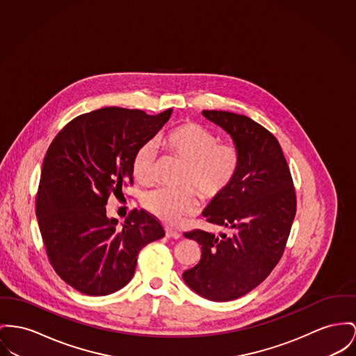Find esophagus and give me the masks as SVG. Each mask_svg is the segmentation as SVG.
<instances>
[{
	"mask_svg": "<svg viewBox=\"0 0 356 356\" xmlns=\"http://www.w3.org/2000/svg\"><path fill=\"white\" fill-rule=\"evenodd\" d=\"M165 232H166L167 237H172V238H179V237H181V234H179L178 231L171 229V228H166Z\"/></svg>",
	"mask_w": 356,
	"mask_h": 356,
	"instance_id": "esophagus-1",
	"label": "esophagus"
}]
</instances>
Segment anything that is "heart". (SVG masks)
I'll return each instance as SVG.
<instances>
[{
	"instance_id": "obj_1",
	"label": "heart",
	"mask_w": 356,
	"mask_h": 356,
	"mask_svg": "<svg viewBox=\"0 0 356 356\" xmlns=\"http://www.w3.org/2000/svg\"><path fill=\"white\" fill-rule=\"evenodd\" d=\"M167 152L182 161L181 177L184 189H154L144 193L143 207L156 218L175 224L195 208V193L204 201H212L229 189L241 168V151L235 143L218 142V136L198 122H184L159 138ZM158 148L144 142L132 159V174L144 185L155 179Z\"/></svg>"
}]
</instances>
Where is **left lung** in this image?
<instances>
[{"label":"left lung","mask_w":356,"mask_h":356,"mask_svg":"<svg viewBox=\"0 0 356 356\" xmlns=\"http://www.w3.org/2000/svg\"><path fill=\"white\" fill-rule=\"evenodd\" d=\"M202 115L232 136L243 161L235 184L202 213L231 232H185L201 245V258L182 277L204 298L232 301L261 284L282 258L297 197L282 148L270 131L232 112Z\"/></svg>","instance_id":"left-lung-1"}]
</instances>
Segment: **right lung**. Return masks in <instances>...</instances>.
Wrapping results in <instances>:
<instances>
[{
  "mask_svg": "<svg viewBox=\"0 0 356 356\" xmlns=\"http://www.w3.org/2000/svg\"><path fill=\"white\" fill-rule=\"evenodd\" d=\"M172 109L147 115L109 106L66 124L49 144L36 194V216L56 274L88 296H106L128 284L139 251L165 236L145 211H131L122 228L108 218V200L134 184L132 159L170 119Z\"/></svg>",
  "mask_w": 356,
  "mask_h": 356,
  "instance_id": "right-lung-1",
  "label": "right lung"
}]
</instances>
